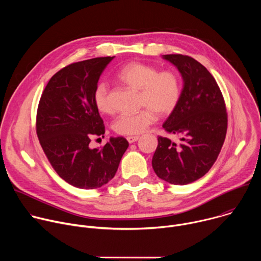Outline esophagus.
I'll list each match as a JSON object with an SVG mask.
<instances>
[{"instance_id": "1", "label": "esophagus", "mask_w": 261, "mask_h": 261, "mask_svg": "<svg viewBox=\"0 0 261 261\" xmlns=\"http://www.w3.org/2000/svg\"><path fill=\"white\" fill-rule=\"evenodd\" d=\"M139 139V136H128L127 137V140L129 143H133L135 141H137Z\"/></svg>"}]
</instances>
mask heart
Masks as SVG:
<instances>
[{
	"mask_svg": "<svg viewBox=\"0 0 261 261\" xmlns=\"http://www.w3.org/2000/svg\"><path fill=\"white\" fill-rule=\"evenodd\" d=\"M116 77L120 83L139 91L138 101L143 107L137 113L122 114L116 119L114 130L118 134L138 135L144 132L155 122L157 115L163 117L171 114L179 101L180 80L173 71H159L152 65L131 62L118 71ZM93 99L100 113H111L113 107L105 83L97 84Z\"/></svg>",
	"mask_w": 261,
	"mask_h": 261,
	"instance_id": "1",
	"label": "heart"
}]
</instances>
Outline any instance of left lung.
<instances>
[{
	"mask_svg": "<svg viewBox=\"0 0 261 261\" xmlns=\"http://www.w3.org/2000/svg\"><path fill=\"white\" fill-rule=\"evenodd\" d=\"M181 74L179 101L163 124L179 140L158 137L152 165L156 174L172 185H187L214 165L224 143L227 113L220 88L207 69L191 57L164 55Z\"/></svg>",
	"mask_w": 261,
	"mask_h": 261,
	"instance_id": "1",
	"label": "left lung"
}]
</instances>
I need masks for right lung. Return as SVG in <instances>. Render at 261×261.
<instances>
[{"instance_id":"obj_1","label":"right lung","mask_w":261,"mask_h":261,"mask_svg":"<svg viewBox=\"0 0 261 261\" xmlns=\"http://www.w3.org/2000/svg\"><path fill=\"white\" fill-rule=\"evenodd\" d=\"M115 57L70 64L49 80L37 110L36 132L49 163L68 184L81 189L102 187L113 178L129 146L124 137H110L91 148L105 127L93 93L100 75Z\"/></svg>"}]
</instances>
